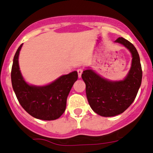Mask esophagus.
<instances>
[{"mask_svg":"<svg viewBox=\"0 0 153 153\" xmlns=\"http://www.w3.org/2000/svg\"><path fill=\"white\" fill-rule=\"evenodd\" d=\"M82 71H83V70H82V68H79V69H78V71H77V72H78V78H81Z\"/></svg>","mask_w":153,"mask_h":153,"instance_id":"1","label":"esophagus"}]
</instances>
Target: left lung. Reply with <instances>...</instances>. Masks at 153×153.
<instances>
[{
    "label": "left lung",
    "instance_id": "obj_1",
    "mask_svg": "<svg viewBox=\"0 0 153 153\" xmlns=\"http://www.w3.org/2000/svg\"><path fill=\"white\" fill-rule=\"evenodd\" d=\"M115 42L127 47L132 56L131 67L124 80L111 81L89 69L84 71L81 75L91 108L106 117L119 115L127 109L136 98L143 77L140 56L135 47L123 37Z\"/></svg>",
    "mask_w": 153,
    "mask_h": 153
}]
</instances>
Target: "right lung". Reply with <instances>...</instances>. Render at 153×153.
I'll use <instances>...</instances> for the list:
<instances>
[{"mask_svg":"<svg viewBox=\"0 0 153 153\" xmlns=\"http://www.w3.org/2000/svg\"><path fill=\"white\" fill-rule=\"evenodd\" d=\"M23 44L16 52L11 68V82L19 103L31 116L42 120H54L64 113L67 98L78 73L73 71L62 75L45 86H35L26 83L19 65V55Z\"/></svg>","mask_w":153,"mask_h":153,"instance_id":"right-lung-1","label":"right lung"}]
</instances>
